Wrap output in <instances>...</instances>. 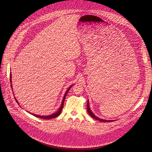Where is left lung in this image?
<instances>
[{"label": "left lung", "mask_w": 152, "mask_h": 152, "mask_svg": "<svg viewBox=\"0 0 152 152\" xmlns=\"http://www.w3.org/2000/svg\"><path fill=\"white\" fill-rule=\"evenodd\" d=\"M89 102L88 101V104H87V111H88V113H89V115L92 117V118H93L94 119H96V120H98V121H101V122H112V121H110V120H109V121H107V120H104V119H99V118H98L97 116H96L92 112H91V109H90V108H89V103H88Z\"/></svg>", "instance_id": "1"}]
</instances>
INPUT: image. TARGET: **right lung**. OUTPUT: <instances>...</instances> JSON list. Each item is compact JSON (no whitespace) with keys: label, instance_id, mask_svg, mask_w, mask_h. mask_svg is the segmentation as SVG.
Segmentation results:
<instances>
[{"label":"right lung","instance_id":"add662e5","mask_svg":"<svg viewBox=\"0 0 152 152\" xmlns=\"http://www.w3.org/2000/svg\"><path fill=\"white\" fill-rule=\"evenodd\" d=\"M11 77H12V74H11V72H10V83L12 82ZM11 85H12V84H11ZM72 86H73V85H72L71 86H70V87H69L68 89L66 90V91L65 92V95H64V98H63V102H62L60 108V109H58V110L57 112H56L55 113H53V114H52V115H49V116H40V115H37L33 114V113H31V114H32L33 115H34V116H36V117H37V118H42V119H52V118H56V117H57L58 116H59V115L61 114V110H62L63 108V106H64V103L65 96H66V94H67L68 91L69 90V89L72 87ZM11 87L12 88V86H11ZM15 100H16V102L18 104V101L16 99V98H15Z\"/></svg>","mask_w":152,"mask_h":152}]
</instances>
